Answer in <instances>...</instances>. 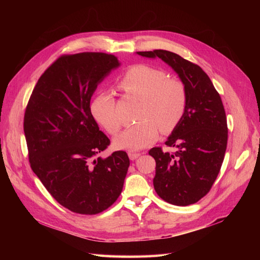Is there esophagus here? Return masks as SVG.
Here are the masks:
<instances>
[{"label": "esophagus", "mask_w": 260, "mask_h": 260, "mask_svg": "<svg viewBox=\"0 0 260 260\" xmlns=\"http://www.w3.org/2000/svg\"><path fill=\"white\" fill-rule=\"evenodd\" d=\"M128 155H129V158H130L131 160H135V159L139 158V157L141 156L140 153H129Z\"/></svg>", "instance_id": "34e87169"}]
</instances>
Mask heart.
<instances>
[{"instance_id":"heart-1","label":"heart","mask_w":260,"mask_h":260,"mask_svg":"<svg viewBox=\"0 0 260 260\" xmlns=\"http://www.w3.org/2000/svg\"><path fill=\"white\" fill-rule=\"evenodd\" d=\"M119 88L129 95L142 100L139 123L124 129L114 139L117 148L139 151L153 143L162 132L174 130L183 117L186 107V90L179 80L168 79L161 69L136 65L123 74ZM90 111L102 127L112 135L120 129L116 114V101L111 91H102L93 98Z\"/></svg>"}]
</instances>
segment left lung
I'll return each mask as SVG.
<instances>
[{"instance_id": "1", "label": "left lung", "mask_w": 260, "mask_h": 260, "mask_svg": "<svg viewBox=\"0 0 260 260\" xmlns=\"http://www.w3.org/2000/svg\"><path fill=\"white\" fill-rule=\"evenodd\" d=\"M137 54L160 58L186 90L185 112L166 141L176 153L153 147L148 154L156 161L153 184L159 198L172 205H191L209 192L224 158L228 127L221 98L206 73L180 55L165 50Z\"/></svg>"}]
</instances>
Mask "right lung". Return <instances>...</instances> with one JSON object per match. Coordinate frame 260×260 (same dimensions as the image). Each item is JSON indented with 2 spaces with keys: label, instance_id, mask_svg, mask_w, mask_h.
I'll list each match as a JSON object with an SVG mask.
<instances>
[{
  "label": "right lung",
  "instance_id": "obj_1",
  "mask_svg": "<svg viewBox=\"0 0 260 260\" xmlns=\"http://www.w3.org/2000/svg\"><path fill=\"white\" fill-rule=\"evenodd\" d=\"M120 66L112 54L62 55L38 80L23 118L32 171L61 206L95 215L119 198L130 165L123 151L99 156L111 143L90 111L98 85Z\"/></svg>",
  "mask_w": 260,
  "mask_h": 260
}]
</instances>
